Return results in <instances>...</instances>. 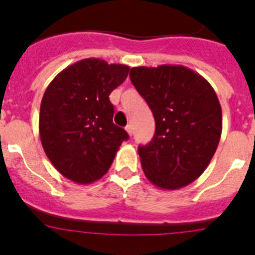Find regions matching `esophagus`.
Wrapping results in <instances>:
<instances>
[{"mask_svg": "<svg viewBox=\"0 0 255 255\" xmlns=\"http://www.w3.org/2000/svg\"><path fill=\"white\" fill-rule=\"evenodd\" d=\"M125 130L128 131V134L131 135L132 134V125H131V124H128V125L125 126Z\"/></svg>", "mask_w": 255, "mask_h": 255, "instance_id": "34e87169", "label": "esophagus"}]
</instances>
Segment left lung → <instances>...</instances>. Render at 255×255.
<instances>
[{
    "label": "left lung",
    "instance_id": "8db88e82",
    "mask_svg": "<svg viewBox=\"0 0 255 255\" xmlns=\"http://www.w3.org/2000/svg\"><path fill=\"white\" fill-rule=\"evenodd\" d=\"M130 80L155 121L150 143L138 148L145 176L164 190L189 185L208 167L220 143L222 110L215 89L181 65L132 67Z\"/></svg>",
    "mask_w": 255,
    "mask_h": 255
}]
</instances>
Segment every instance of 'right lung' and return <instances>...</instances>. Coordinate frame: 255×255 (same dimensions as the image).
<instances>
[{
  "label": "right lung",
  "mask_w": 255,
  "mask_h": 255,
  "mask_svg": "<svg viewBox=\"0 0 255 255\" xmlns=\"http://www.w3.org/2000/svg\"><path fill=\"white\" fill-rule=\"evenodd\" d=\"M130 67L85 58L56 76L40 103L39 135L56 170L78 184H92L111 167L129 135L115 125L108 96L125 82Z\"/></svg>",
  "instance_id": "obj_1"
}]
</instances>
